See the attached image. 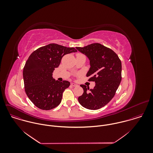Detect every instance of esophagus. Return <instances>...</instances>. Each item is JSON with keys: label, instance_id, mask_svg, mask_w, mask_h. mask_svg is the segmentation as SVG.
<instances>
[{"label": "esophagus", "instance_id": "34e87169", "mask_svg": "<svg viewBox=\"0 0 153 153\" xmlns=\"http://www.w3.org/2000/svg\"><path fill=\"white\" fill-rule=\"evenodd\" d=\"M71 85L72 86V87H76V86H78V85H76V84H75V83H71Z\"/></svg>", "mask_w": 153, "mask_h": 153}]
</instances>
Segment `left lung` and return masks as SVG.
<instances>
[{"label":"left lung","instance_id":"1","mask_svg":"<svg viewBox=\"0 0 153 153\" xmlns=\"http://www.w3.org/2000/svg\"><path fill=\"white\" fill-rule=\"evenodd\" d=\"M89 60L88 81L95 82L93 89L81 85L83 94L78 97L79 104L85 108L98 109L104 107L114 97L121 81V62L110 48L98 43L76 48Z\"/></svg>","mask_w":153,"mask_h":153}]
</instances>
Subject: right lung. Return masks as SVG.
I'll return each mask as SVG.
<instances>
[{"mask_svg":"<svg viewBox=\"0 0 153 153\" xmlns=\"http://www.w3.org/2000/svg\"><path fill=\"white\" fill-rule=\"evenodd\" d=\"M76 52L74 48L50 44L37 49L29 56L23 71L25 91L36 107L49 110L59 105L70 82L55 81L52 73L65 55Z\"/></svg>","mask_w":153,"mask_h":153,"instance_id":"right-lung-1","label":"right lung"}]
</instances>
